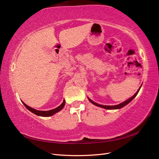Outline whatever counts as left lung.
<instances>
[{"mask_svg":"<svg viewBox=\"0 0 159 159\" xmlns=\"http://www.w3.org/2000/svg\"><path fill=\"white\" fill-rule=\"evenodd\" d=\"M141 87L139 88V89H138V91H137L136 92V93L134 94L133 97H131V98H129V99H127V101H125V102H123V103H120V104H119V105H111V106H110V105H100V104H98V103H95V102H93V101H91L90 99H89L88 98V99H89V102L91 103H93V105H96V106H98V107H103V108H104V109H120V108H122L123 107H124L125 105H126L127 104H128L129 102H131V101L136 97V95H137V93H139V90H140V88H141Z\"/></svg>","mask_w":159,"mask_h":159,"instance_id":"8db88e82","label":"left lung"}]
</instances>
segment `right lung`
<instances>
[{
  "label": "right lung",
  "mask_w": 159,
  "mask_h": 159,
  "mask_svg": "<svg viewBox=\"0 0 159 159\" xmlns=\"http://www.w3.org/2000/svg\"><path fill=\"white\" fill-rule=\"evenodd\" d=\"M22 103L24 104V105L30 111L33 113H34L37 115H38V116H42V117H50V116H52V115H53L54 114L56 113L57 112L60 111V110H61L62 109H63V107H64L65 105V100L63 101V103H62L60 106H58L57 107H56V109H52V110H50V111H38V110H36V109H33L29 106H28L27 105H26L25 103H24L22 102Z\"/></svg>",
  "instance_id": "right-lung-1"
}]
</instances>
